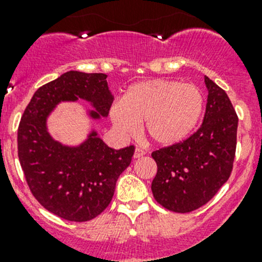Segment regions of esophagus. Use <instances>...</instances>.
Returning <instances> with one entry per match:
<instances>
[{
  "label": "esophagus",
  "instance_id": "34e87169",
  "mask_svg": "<svg viewBox=\"0 0 262 262\" xmlns=\"http://www.w3.org/2000/svg\"><path fill=\"white\" fill-rule=\"evenodd\" d=\"M144 155H146V152H144L143 149H141V148H137L136 152H134V158H141V157H143Z\"/></svg>",
  "mask_w": 262,
  "mask_h": 262
}]
</instances>
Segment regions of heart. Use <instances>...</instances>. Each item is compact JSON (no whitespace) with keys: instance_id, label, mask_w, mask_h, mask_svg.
Wrapping results in <instances>:
<instances>
[{"instance_id":"obj_1","label":"heart","mask_w":262,"mask_h":262,"mask_svg":"<svg viewBox=\"0 0 262 262\" xmlns=\"http://www.w3.org/2000/svg\"><path fill=\"white\" fill-rule=\"evenodd\" d=\"M203 109L204 96L198 86L155 78L132 84L121 102L113 105L110 116L121 136H134L143 123L155 143L172 146L194 129Z\"/></svg>"}]
</instances>
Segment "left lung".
<instances>
[{
	"mask_svg": "<svg viewBox=\"0 0 262 262\" xmlns=\"http://www.w3.org/2000/svg\"><path fill=\"white\" fill-rule=\"evenodd\" d=\"M208 102L200 128L180 143L152 152L156 202L175 213L207 204L233 170L238 116L226 91L205 77Z\"/></svg>",
	"mask_w": 262,
	"mask_h": 262,
	"instance_id": "8db88e82",
	"label": "left lung"
}]
</instances>
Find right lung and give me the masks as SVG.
<instances>
[{"label":"right lung","instance_id":"add662e5","mask_svg":"<svg viewBox=\"0 0 262 262\" xmlns=\"http://www.w3.org/2000/svg\"><path fill=\"white\" fill-rule=\"evenodd\" d=\"M104 73L70 71L39 87L21 116L17 155L25 180L36 200L59 218L87 222L107 208L116 180L130 165L136 147H107L92 132L78 147H66L47 132V116L60 101L84 99L92 118L106 116L113 96Z\"/></svg>","mask_w":262,"mask_h":262}]
</instances>
